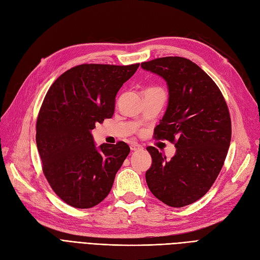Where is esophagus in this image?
I'll list each match as a JSON object with an SVG mask.
<instances>
[{
	"label": "esophagus",
	"mask_w": 260,
	"mask_h": 260,
	"mask_svg": "<svg viewBox=\"0 0 260 260\" xmlns=\"http://www.w3.org/2000/svg\"><path fill=\"white\" fill-rule=\"evenodd\" d=\"M130 148H131V150H133V151H137V150H142V149H143V146L140 145V144H138V143H132V144L130 145Z\"/></svg>",
	"instance_id": "esophagus-1"
}]
</instances>
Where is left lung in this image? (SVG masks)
I'll use <instances>...</instances> for the list:
<instances>
[{"label":"left lung","instance_id":"left-lung-1","mask_svg":"<svg viewBox=\"0 0 260 260\" xmlns=\"http://www.w3.org/2000/svg\"><path fill=\"white\" fill-rule=\"evenodd\" d=\"M141 67L167 82L168 107L154 134L176 147L170 160L146 148L151 156L146 183L157 199L182 208L209 191L225 162L231 140L228 106L217 85L190 60L165 57Z\"/></svg>","mask_w":260,"mask_h":260}]
</instances>
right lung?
<instances>
[{
  "mask_svg": "<svg viewBox=\"0 0 260 260\" xmlns=\"http://www.w3.org/2000/svg\"><path fill=\"white\" fill-rule=\"evenodd\" d=\"M139 66H77L59 76L45 96L37 122L43 172L71 207L89 209L103 201L130 153L124 142L96 148L91 130L112 118L116 94Z\"/></svg>",
  "mask_w": 260,
  "mask_h": 260,
  "instance_id": "1",
  "label": "right lung"
}]
</instances>
